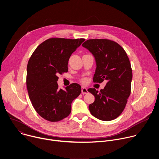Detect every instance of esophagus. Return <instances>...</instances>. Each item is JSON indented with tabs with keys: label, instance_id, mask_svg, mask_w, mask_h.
Returning <instances> with one entry per match:
<instances>
[{
	"label": "esophagus",
	"instance_id": "34e87169",
	"mask_svg": "<svg viewBox=\"0 0 159 159\" xmlns=\"http://www.w3.org/2000/svg\"><path fill=\"white\" fill-rule=\"evenodd\" d=\"M81 93L82 94H87L88 93V90H87V89L85 87H82V90H81Z\"/></svg>",
	"mask_w": 159,
	"mask_h": 159
}]
</instances>
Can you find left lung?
Wrapping results in <instances>:
<instances>
[{"label": "left lung", "instance_id": "left-lung-1", "mask_svg": "<svg viewBox=\"0 0 159 159\" xmlns=\"http://www.w3.org/2000/svg\"><path fill=\"white\" fill-rule=\"evenodd\" d=\"M95 58L96 69L93 80L107 82L100 91L90 88L95 97L89 106L91 115L102 121L118 118L124 110L131 93L132 70L125 50L117 43L107 39H88L82 44Z\"/></svg>", "mask_w": 159, "mask_h": 159}]
</instances>
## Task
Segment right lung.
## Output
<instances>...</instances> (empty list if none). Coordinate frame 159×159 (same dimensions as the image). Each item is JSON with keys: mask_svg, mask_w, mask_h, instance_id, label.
<instances>
[{"mask_svg": "<svg viewBox=\"0 0 159 159\" xmlns=\"http://www.w3.org/2000/svg\"><path fill=\"white\" fill-rule=\"evenodd\" d=\"M85 39L50 38L41 43L27 66L26 85L32 104L43 118L59 121L71 112V104L81 93L76 83L58 88V75L68 72L71 55Z\"/></svg>", "mask_w": 159, "mask_h": 159, "instance_id": "add662e5", "label": "right lung"}]
</instances>
